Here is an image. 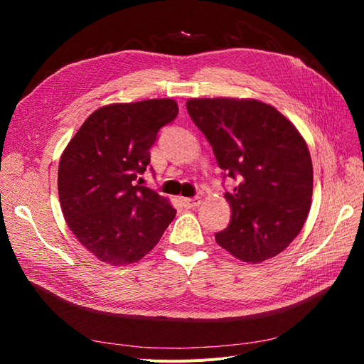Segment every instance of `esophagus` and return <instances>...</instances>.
Wrapping results in <instances>:
<instances>
[{
    "label": "esophagus",
    "instance_id": "34e87169",
    "mask_svg": "<svg viewBox=\"0 0 364 364\" xmlns=\"http://www.w3.org/2000/svg\"><path fill=\"white\" fill-rule=\"evenodd\" d=\"M200 197H190V199H182V203L186 209H193L196 206L200 205Z\"/></svg>",
    "mask_w": 364,
    "mask_h": 364
}]
</instances>
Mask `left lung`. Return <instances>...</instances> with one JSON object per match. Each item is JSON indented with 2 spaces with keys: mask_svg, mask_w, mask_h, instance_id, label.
<instances>
[{
  "mask_svg": "<svg viewBox=\"0 0 364 364\" xmlns=\"http://www.w3.org/2000/svg\"><path fill=\"white\" fill-rule=\"evenodd\" d=\"M211 144L223 178L238 185L225 197L230 222L215 241L245 262L277 257L301 232L313 196V165L297 129L270 105L237 98L186 102Z\"/></svg>",
  "mask_w": 364,
  "mask_h": 364,
  "instance_id": "8db88e82",
  "label": "left lung"
}]
</instances>
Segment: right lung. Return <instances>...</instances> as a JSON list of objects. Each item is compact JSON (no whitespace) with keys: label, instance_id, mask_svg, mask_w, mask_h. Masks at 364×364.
I'll return each instance as SVG.
<instances>
[{"label":"right lung","instance_id":"obj_1","mask_svg":"<svg viewBox=\"0 0 364 364\" xmlns=\"http://www.w3.org/2000/svg\"><path fill=\"white\" fill-rule=\"evenodd\" d=\"M178 112L171 98L103 106L62 153L58 188L63 217L103 262L141 259L173 222L170 202L136 181L149 168L158 132Z\"/></svg>","mask_w":364,"mask_h":364}]
</instances>
